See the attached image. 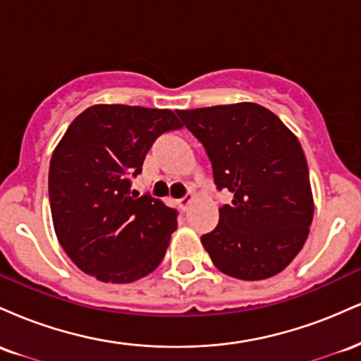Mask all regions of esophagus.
<instances>
[{
    "instance_id": "34e87169",
    "label": "esophagus",
    "mask_w": 361,
    "mask_h": 361,
    "mask_svg": "<svg viewBox=\"0 0 361 361\" xmlns=\"http://www.w3.org/2000/svg\"><path fill=\"white\" fill-rule=\"evenodd\" d=\"M192 200H193L192 195H186V197L180 198V200H178V207H180L181 210H186L190 207V204H192Z\"/></svg>"
}]
</instances>
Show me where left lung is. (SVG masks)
Instances as JSON below:
<instances>
[{
  "label": "left lung",
  "instance_id": "1",
  "mask_svg": "<svg viewBox=\"0 0 361 361\" xmlns=\"http://www.w3.org/2000/svg\"><path fill=\"white\" fill-rule=\"evenodd\" d=\"M212 163L217 190L233 202L202 235L215 267L239 280H264L287 268L309 235L314 204L299 139L256 103L176 110Z\"/></svg>",
  "mask_w": 361,
  "mask_h": 361
}]
</instances>
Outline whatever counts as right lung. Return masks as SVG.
Here are the masks:
<instances>
[{
    "label": "right lung",
    "instance_id": "add662e5",
    "mask_svg": "<svg viewBox=\"0 0 361 361\" xmlns=\"http://www.w3.org/2000/svg\"><path fill=\"white\" fill-rule=\"evenodd\" d=\"M181 128L171 110L94 105L73 120L49 168L57 239L73 263L102 281L130 283L164 258L178 212L132 178L159 135Z\"/></svg>",
    "mask_w": 361,
    "mask_h": 361
}]
</instances>
